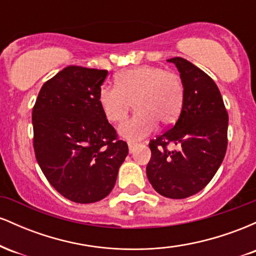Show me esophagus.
<instances>
[{
    "label": "esophagus",
    "instance_id": "obj_1",
    "mask_svg": "<svg viewBox=\"0 0 256 256\" xmlns=\"http://www.w3.org/2000/svg\"><path fill=\"white\" fill-rule=\"evenodd\" d=\"M138 143H134V142H128V150H130V152H134V149L137 148Z\"/></svg>",
    "mask_w": 256,
    "mask_h": 256
}]
</instances>
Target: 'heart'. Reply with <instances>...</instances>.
I'll list each match as a JSON object with an SVG mask.
<instances>
[{
    "label": "heart",
    "mask_w": 256,
    "mask_h": 256,
    "mask_svg": "<svg viewBox=\"0 0 256 256\" xmlns=\"http://www.w3.org/2000/svg\"><path fill=\"white\" fill-rule=\"evenodd\" d=\"M184 100V86L177 73L162 67L142 64L120 71L116 86L98 90V104L110 122H124L131 104L136 113L119 128L120 136L138 140L150 134L158 122L170 125L178 118Z\"/></svg>",
    "instance_id": "1"
}]
</instances>
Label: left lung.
<instances>
[{"instance_id": "8db88e82", "label": "left lung", "mask_w": 256, "mask_h": 256, "mask_svg": "<svg viewBox=\"0 0 256 256\" xmlns=\"http://www.w3.org/2000/svg\"><path fill=\"white\" fill-rule=\"evenodd\" d=\"M167 61L180 73L183 106L176 124L150 140L146 177L160 195L185 198L204 189L222 165L228 116L218 86L207 73L183 58Z\"/></svg>"}]
</instances>
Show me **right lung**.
I'll list each match as a JSON object with an SVG mask.
<instances>
[{
	"instance_id": "add662e5",
	"label": "right lung",
	"mask_w": 256,
	"mask_h": 256,
	"mask_svg": "<svg viewBox=\"0 0 256 256\" xmlns=\"http://www.w3.org/2000/svg\"><path fill=\"white\" fill-rule=\"evenodd\" d=\"M107 74L64 67L43 84L32 110L38 165L58 192L77 204L104 198L128 152L98 104Z\"/></svg>"
}]
</instances>
